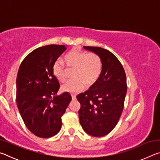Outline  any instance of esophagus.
Listing matches in <instances>:
<instances>
[{
  "mask_svg": "<svg viewBox=\"0 0 160 160\" xmlns=\"http://www.w3.org/2000/svg\"><path fill=\"white\" fill-rule=\"evenodd\" d=\"M71 97H72V100H75V99H76V96L74 95V94H72Z\"/></svg>",
  "mask_w": 160,
  "mask_h": 160,
  "instance_id": "1",
  "label": "esophagus"
}]
</instances>
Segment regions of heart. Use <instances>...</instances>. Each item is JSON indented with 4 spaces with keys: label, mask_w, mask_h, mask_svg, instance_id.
<instances>
[{
    "label": "heart",
    "mask_w": 160,
    "mask_h": 160,
    "mask_svg": "<svg viewBox=\"0 0 160 160\" xmlns=\"http://www.w3.org/2000/svg\"><path fill=\"white\" fill-rule=\"evenodd\" d=\"M67 67L75 68L72 77L61 87L65 92L77 94L82 91L85 85H93L100 77L102 70V60L96 53H89L79 48H74L68 51L63 57ZM53 74L58 81L66 80V69L60 61H56L52 66Z\"/></svg>",
    "instance_id": "b5f03b06"
}]
</instances>
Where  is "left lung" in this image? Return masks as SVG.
<instances>
[{
    "label": "left lung",
    "instance_id": "1",
    "mask_svg": "<svg viewBox=\"0 0 160 160\" xmlns=\"http://www.w3.org/2000/svg\"><path fill=\"white\" fill-rule=\"evenodd\" d=\"M83 48L99 56L103 66L96 83L77 96L81 104L80 123L88 134L104 136L114 128L123 112L127 92L125 70L109 51L96 47Z\"/></svg>",
    "mask_w": 160,
    "mask_h": 160
}]
</instances>
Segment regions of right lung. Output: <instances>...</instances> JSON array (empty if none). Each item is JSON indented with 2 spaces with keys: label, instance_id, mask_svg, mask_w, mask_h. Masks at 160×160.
<instances>
[{
  "label": "right lung",
  "instance_id": "obj_1",
  "mask_svg": "<svg viewBox=\"0 0 160 160\" xmlns=\"http://www.w3.org/2000/svg\"><path fill=\"white\" fill-rule=\"evenodd\" d=\"M66 50L64 45L37 48L19 68L16 79L19 112L28 128L39 138L52 137L60 131L61 116L72 99L68 92L57 95L60 85L52 71L53 64Z\"/></svg>",
  "mask_w": 160,
  "mask_h": 160
}]
</instances>
